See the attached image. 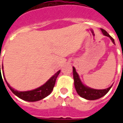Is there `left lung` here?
Returning <instances> with one entry per match:
<instances>
[{"label": "left lung", "mask_w": 123, "mask_h": 123, "mask_svg": "<svg viewBox=\"0 0 123 123\" xmlns=\"http://www.w3.org/2000/svg\"><path fill=\"white\" fill-rule=\"evenodd\" d=\"M101 30L103 33V35L105 36H107V37H109L111 39L113 43L115 45L114 39L109 35L108 33L103 29H101ZM73 78H74L75 89L77 92L78 94L80 95V97L84 98L86 99H88V100H95V99H98L102 98L103 96L106 95V93L108 92L113 86L111 85L108 88L103 89V90H96V89H93V88H90L87 86L84 85L82 82L80 76L76 72V68L74 67H73Z\"/></svg>", "instance_id": "1"}]
</instances>
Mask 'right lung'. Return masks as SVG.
Here are the masks:
<instances>
[{
    "label": "right lung",
    "instance_id": "obj_1",
    "mask_svg": "<svg viewBox=\"0 0 123 123\" xmlns=\"http://www.w3.org/2000/svg\"><path fill=\"white\" fill-rule=\"evenodd\" d=\"M2 72H3V64H2ZM60 72H61V70H59L58 72H56L53 76H51L43 85H42L40 87L34 89L33 90L24 91V92L16 90L15 89L12 88L9 85V84L6 82V78H4V79H5V81L6 82L7 86H8L10 90L12 91L14 94H15L17 97L22 99L23 100L32 102V101H37L43 99V98H46L47 96H48L52 92L54 86H55V84L56 78L59 76Z\"/></svg>",
    "mask_w": 123,
    "mask_h": 123
}]
</instances>
